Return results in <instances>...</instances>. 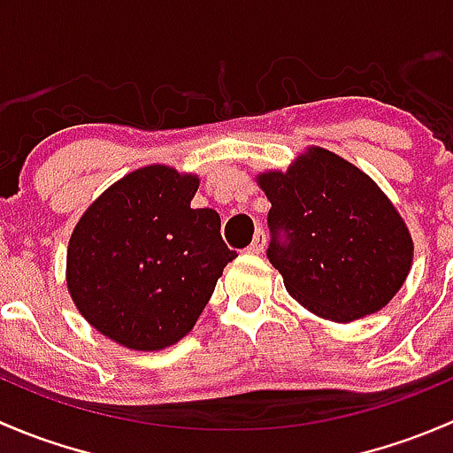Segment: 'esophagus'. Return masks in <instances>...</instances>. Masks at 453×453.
<instances>
[{"label": "esophagus", "mask_w": 453, "mask_h": 453, "mask_svg": "<svg viewBox=\"0 0 453 453\" xmlns=\"http://www.w3.org/2000/svg\"><path fill=\"white\" fill-rule=\"evenodd\" d=\"M265 243H267V236H265V232L258 227V230H256V234H254V239H252V243H250L248 252L250 254H260L265 250Z\"/></svg>", "instance_id": "esophagus-1"}]
</instances>
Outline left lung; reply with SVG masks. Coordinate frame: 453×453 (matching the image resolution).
<instances>
[{
    "label": "left lung",
    "instance_id": "8db88e82",
    "mask_svg": "<svg viewBox=\"0 0 453 453\" xmlns=\"http://www.w3.org/2000/svg\"><path fill=\"white\" fill-rule=\"evenodd\" d=\"M272 201L267 258L309 311L353 322L386 307L412 267L408 226L377 184L319 146L256 177Z\"/></svg>",
    "mask_w": 453,
    "mask_h": 453
}]
</instances>
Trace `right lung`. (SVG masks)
<instances>
[{
    "label": "right lung",
    "mask_w": 453,
    "mask_h": 453,
    "mask_svg": "<svg viewBox=\"0 0 453 453\" xmlns=\"http://www.w3.org/2000/svg\"><path fill=\"white\" fill-rule=\"evenodd\" d=\"M197 175L153 164L109 186L67 245V291L103 335L162 350L190 333L230 260L221 217L190 208Z\"/></svg>",
    "instance_id": "obj_1"
}]
</instances>
